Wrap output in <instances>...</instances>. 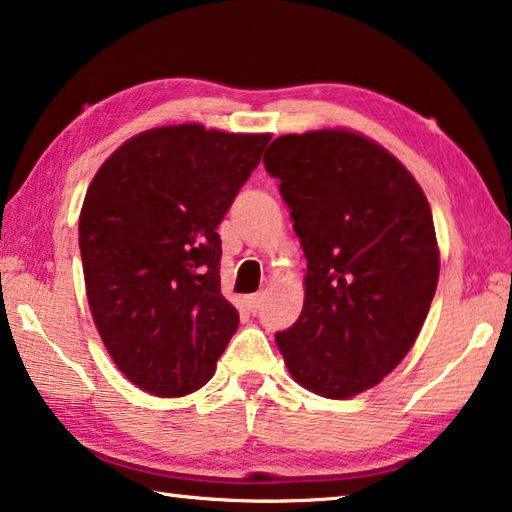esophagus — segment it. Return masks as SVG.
<instances>
[{
    "mask_svg": "<svg viewBox=\"0 0 512 512\" xmlns=\"http://www.w3.org/2000/svg\"><path fill=\"white\" fill-rule=\"evenodd\" d=\"M262 300H264L262 293H253V296H246L244 298V305H246L248 311H253V314H255V311L262 307Z\"/></svg>",
    "mask_w": 512,
    "mask_h": 512,
    "instance_id": "1",
    "label": "esophagus"
}]
</instances>
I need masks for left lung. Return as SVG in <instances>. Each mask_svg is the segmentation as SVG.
I'll return each instance as SVG.
<instances>
[{
	"instance_id": "1",
	"label": "left lung",
	"mask_w": 512,
	"mask_h": 512,
	"mask_svg": "<svg viewBox=\"0 0 512 512\" xmlns=\"http://www.w3.org/2000/svg\"><path fill=\"white\" fill-rule=\"evenodd\" d=\"M264 167L307 257L305 305L277 348L311 393L368 391L411 350L436 293L427 198L400 160L350 131L277 137Z\"/></svg>"
}]
</instances>
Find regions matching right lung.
Here are the masks:
<instances>
[{
  "label": "right lung",
  "mask_w": 512,
  "mask_h": 512,
  "mask_svg": "<svg viewBox=\"0 0 512 512\" xmlns=\"http://www.w3.org/2000/svg\"><path fill=\"white\" fill-rule=\"evenodd\" d=\"M271 135L162 126L101 164L85 194V291L117 368L158 397L198 391L239 327L216 228Z\"/></svg>",
  "instance_id": "1"
}]
</instances>
